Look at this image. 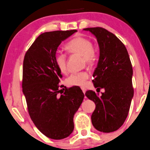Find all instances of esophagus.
Segmentation results:
<instances>
[{
  "instance_id": "obj_1",
  "label": "esophagus",
  "mask_w": 150,
  "mask_h": 150,
  "mask_svg": "<svg viewBox=\"0 0 150 150\" xmlns=\"http://www.w3.org/2000/svg\"><path fill=\"white\" fill-rule=\"evenodd\" d=\"M81 89H82V91H83V93H86V89L85 88H81Z\"/></svg>"
}]
</instances>
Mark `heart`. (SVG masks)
<instances>
[{
	"label": "heart",
	"instance_id": "1",
	"mask_svg": "<svg viewBox=\"0 0 150 150\" xmlns=\"http://www.w3.org/2000/svg\"><path fill=\"white\" fill-rule=\"evenodd\" d=\"M93 42L83 37L74 38L65 45L66 50L70 53H77L83 56L84 61L88 64H91L96 60V54L93 48ZM54 61L57 67L62 72L67 70V55L63 52H57L54 56ZM89 72L87 71L74 72L67 78L66 83L69 86L84 87L89 78Z\"/></svg>",
	"mask_w": 150,
	"mask_h": 150
}]
</instances>
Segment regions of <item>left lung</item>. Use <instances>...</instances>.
<instances>
[{"instance_id":"obj_1","label":"left lung","mask_w":150,"mask_h":150,"mask_svg":"<svg viewBox=\"0 0 150 150\" xmlns=\"http://www.w3.org/2000/svg\"><path fill=\"white\" fill-rule=\"evenodd\" d=\"M84 30L96 36L100 48L93 83L98 93L105 89L100 96L93 91H86V96L96 103L91 121L97 130L113 132L125 121L134 96L132 62L126 47L113 33L101 27Z\"/></svg>"}]
</instances>
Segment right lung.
Instances as JSON below:
<instances>
[{
	"instance_id": "obj_1",
	"label": "right lung",
	"mask_w": 150,
	"mask_h": 150,
	"mask_svg": "<svg viewBox=\"0 0 150 150\" xmlns=\"http://www.w3.org/2000/svg\"><path fill=\"white\" fill-rule=\"evenodd\" d=\"M77 30L54 31L40 34L26 52L22 88L28 112L37 128L53 139L67 137L74 129L73 117L84 98L80 87L62 88L61 71L54 56L62 41Z\"/></svg>"
}]
</instances>
